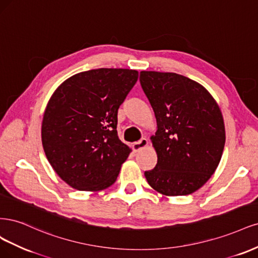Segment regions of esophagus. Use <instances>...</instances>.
Segmentation results:
<instances>
[{"instance_id":"1","label":"esophagus","mask_w":258,"mask_h":258,"mask_svg":"<svg viewBox=\"0 0 258 258\" xmlns=\"http://www.w3.org/2000/svg\"><path fill=\"white\" fill-rule=\"evenodd\" d=\"M147 146H148V139L141 138L139 141H136V143L133 144V150H134L135 152H138L141 150V149H144Z\"/></svg>"}]
</instances>
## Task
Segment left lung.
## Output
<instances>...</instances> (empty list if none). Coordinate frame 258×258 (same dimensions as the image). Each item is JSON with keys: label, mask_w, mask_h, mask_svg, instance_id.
Segmentation results:
<instances>
[{"label": "left lung", "mask_w": 258, "mask_h": 258, "mask_svg": "<svg viewBox=\"0 0 258 258\" xmlns=\"http://www.w3.org/2000/svg\"><path fill=\"white\" fill-rule=\"evenodd\" d=\"M157 130L151 137L157 164L145 172L149 185L166 196L194 193L218 168L225 145L219 105L198 82L176 73L140 72Z\"/></svg>", "instance_id": "8db88e82"}]
</instances>
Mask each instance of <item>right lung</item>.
Masks as SVG:
<instances>
[{
    "instance_id": "add662e5",
    "label": "right lung",
    "mask_w": 258,
    "mask_h": 258,
    "mask_svg": "<svg viewBox=\"0 0 258 258\" xmlns=\"http://www.w3.org/2000/svg\"><path fill=\"white\" fill-rule=\"evenodd\" d=\"M137 79L134 70L81 72L49 99L41 143L52 168L70 186L96 192L117 180L132 151L118 137V109Z\"/></svg>"
}]
</instances>
